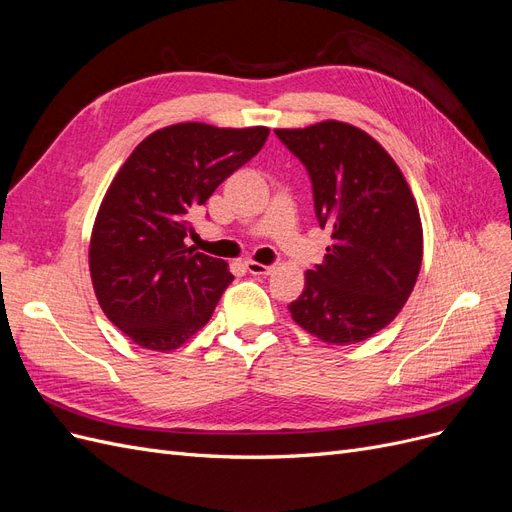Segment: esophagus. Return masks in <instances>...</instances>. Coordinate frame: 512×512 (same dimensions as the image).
I'll return each mask as SVG.
<instances>
[{
    "label": "esophagus",
    "mask_w": 512,
    "mask_h": 512,
    "mask_svg": "<svg viewBox=\"0 0 512 512\" xmlns=\"http://www.w3.org/2000/svg\"><path fill=\"white\" fill-rule=\"evenodd\" d=\"M245 269L250 271L252 275H269V273L273 271V267L260 265V262H254V260H247V262H245Z\"/></svg>",
    "instance_id": "1"
}]
</instances>
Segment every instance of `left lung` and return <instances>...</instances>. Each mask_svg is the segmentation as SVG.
Masks as SVG:
<instances>
[{"instance_id":"1","label":"left lung","mask_w":512,"mask_h":512,"mask_svg":"<svg viewBox=\"0 0 512 512\" xmlns=\"http://www.w3.org/2000/svg\"><path fill=\"white\" fill-rule=\"evenodd\" d=\"M275 134L305 166L318 224L333 239L322 265L305 273L290 316L327 344L363 342L395 320L421 271L414 196L380 143L348 123Z\"/></svg>"}]
</instances>
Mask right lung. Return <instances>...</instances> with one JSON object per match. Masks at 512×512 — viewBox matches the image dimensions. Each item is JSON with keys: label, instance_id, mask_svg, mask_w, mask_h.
<instances>
[{"label": "right lung", "instance_id": "1", "mask_svg": "<svg viewBox=\"0 0 512 512\" xmlns=\"http://www.w3.org/2000/svg\"><path fill=\"white\" fill-rule=\"evenodd\" d=\"M267 136L262 126L177 123L147 136L119 168L91 232L89 271L102 312L134 344L173 350L209 322L235 275L185 245L190 215Z\"/></svg>", "mask_w": 512, "mask_h": 512}]
</instances>
